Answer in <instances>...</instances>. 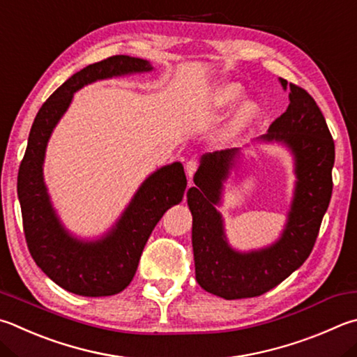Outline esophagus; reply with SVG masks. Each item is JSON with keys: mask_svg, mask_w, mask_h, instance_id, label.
Listing matches in <instances>:
<instances>
[{"mask_svg": "<svg viewBox=\"0 0 357 357\" xmlns=\"http://www.w3.org/2000/svg\"><path fill=\"white\" fill-rule=\"evenodd\" d=\"M198 170V162L195 160V159H192V160H189L185 164V172H187V176L189 178H192L193 174H195V172ZM189 187H192V184H189Z\"/></svg>", "mask_w": 357, "mask_h": 357, "instance_id": "34e87169", "label": "esophagus"}]
</instances>
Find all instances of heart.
<instances>
[{
  "mask_svg": "<svg viewBox=\"0 0 357 357\" xmlns=\"http://www.w3.org/2000/svg\"><path fill=\"white\" fill-rule=\"evenodd\" d=\"M245 96V90L237 82H225L220 84L217 89H213L211 93L209 105L212 111L223 112L228 111V109L234 107L238 101H241ZM259 116V105L256 101L248 100L243 101L241 106L237 107L236 114L232 115L228 125L220 134V139L223 142H232L237 137H241L243 132L248 131L252 123Z\"/></svg>",
  "mask_w": 357,
  "mask_h": 357,
  "instance_id": "b5f03b06",
  "label": "heart"
}]
</instances>
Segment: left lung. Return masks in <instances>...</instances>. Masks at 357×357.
Listing matches in <instances>:
<instances>
[{"mask_svg": "<svg viewBox=\"0 0 357 357\" xmlns=\"http://www.w3.org/2000/svg\"><path fill=\"white\" fill-rule=\"evenodd\" d=\"M290 105L257 142L280 144L294 158L295 187L287 222L281 236L268 246L241 251L226 237L222 206L225 183L236 170L242 150L232 148L201 156L187 192L192 212V246L197 282L225 300L259 296L281 284L309 257L319 236L323 215L331 201L334 140L325 116L306 90L287 84Z\"/></svg>", "mask_w": 357, "mask_h": 357, "instance_id": "8db88e82", "label": "left lung"}]
</instances>
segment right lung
Returning <instances> with one entry per match:
<instances>
[{
    "mask_svg": "<svg viewBox=\"0 0 357 357\" xmlns=\"http://www.w3.org/2000/svg\"><path fill=\"white\" fill-rule=\"evenodd\" d=\"M150 71V62L131 56H112L92 63L68 77L43 102L32 123L17 181L26 243L43 273L71 294L109 296L125 290L154 226L184 198L183 164L160 167L140 184L112 228L90 241L71 234L63 226L45 184L43 162L50 137L77 90L96 81Z\"/></svg>",
    "mask_w": 357,
    "mask_h": 357,
    "instance_id": "add662e5",
    "label": "right lung"
}]
</instances>
